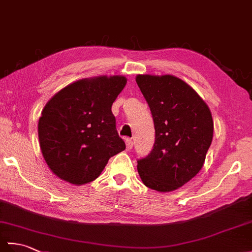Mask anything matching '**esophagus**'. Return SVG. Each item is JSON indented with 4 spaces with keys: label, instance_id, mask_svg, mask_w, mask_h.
Segmentation results:
<instances>
[{
    "label": "esophagus",
    "instance_id": "34e87169",
    "mask_svg": "<svg viewBox=\"0 0 252 252\" xmlns=\"http://www.w3.org/2000/svg\"><path fill=\"white\" fill-rule=\"evenodd\" d=\"M126 151H131L132 147H133V141L131 138H126Z\"/></svg>",
    "mask_w": 252,
    "mask_h": 252
}]
</instances>
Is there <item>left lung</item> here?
Returning <instances> with one entry per match:
<instances>
[{
  "mask_svg": "<svg viewBox=\"0 0 252 252\" xmlns=\"http://www.w3.org/2000/svg\"><path fill=\"white\" fill-rule=\"evenodd\" d=\"M136 83L151 109L155 144L137 159L143 183L158 191L183 186L199 172L213 136L210 109L189 84L173 76L138 74Z\"/></svg>",
  "mask_w": 252,
  "mask_h": 252,
  "instance_id": "8db88e82",
  "label": "left lung"
}]
</instances>
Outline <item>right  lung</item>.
I'll use <instances>...</instances> for the list:
<instances>
[{
	"instance_id": "1",
	"label": "right lung",
	"mask_w": 252,
	"mask_h": 252,
	"mask_svg": "<svg viewBox=\"0 0 252 252\" xmlns=\"http://www.w3.org/2000/svg\"><path fill=\"white\" fill-rule=\"evenodd\" d=\"M122 76L69 84L49 100L39 119V141L58 178L81 185L97 179L108 160L126 149L111 106L126 87Z\"/></svg>"
}]
</instances>
